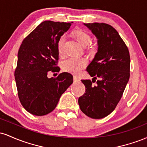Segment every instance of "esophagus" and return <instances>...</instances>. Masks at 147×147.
<instances>
[{"instance_id": "obj_1", "label": "esophagus", "mask_w": 147, "mask_h": 147, "mask_svg": "<svg viewBox=\"0 0 147 147\" xmlns=\"http://www.w3.org/2000/svg\"><path fill=\"white\" fill-rule=\"evenodd\" d=\"M73 80H74V82H78L79 79H77V77H75V76H74V77H73Z\"/></svg>"}]
</instances>
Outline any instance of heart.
<instances>
[{
	"mask_svg": "<svg viewBox=\"0 0 147 147\" xmlns=\"http://www.w3.org/2000/svg\"><path fill=\"white\" fill-rule=\"evenodd\" d=\"M72 35L75 38L82 46H86L91 42L90 35L82 30H76L73 32ZM65 42V36H61L57 43V50L59 55L63 54V44ZM86 61L82 57H72L65 60L62 63V68L65 72L73 75H78L86 65Z\"/></svg>",
	"mask_w": 147,
	"mask_h": 147,
	"instance_id": "b5f03b06",
	"label": "heart"
}]
</instances>
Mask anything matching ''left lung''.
Returning a JSON list of instances; mask_svg holds the SVG:
<instances>
[{
  "mask_svg": "<svg viewBox=\"0 0 147 147\" xmlns=\"http://www.w3.org/2000/svg\"><path fill=\"white\" fill-rule=\"evenodd\" d=\"M95 35L98 51L87 67L90 79L82 80L85 93L78 103L84 114L102 119L115 110L123 95L130 77L129 49L117 31L104 23H84ZM98 78L96 85L92 84Z\"/></svg>",
  "mask_w": 147,
  "mask_h": 147,
  "instance_id": "obj_1",
  "label": "left lung"
}]
</instances>
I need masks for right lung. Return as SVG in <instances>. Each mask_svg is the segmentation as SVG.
<instances>
[{
  "mask_svg": "<svg viewBox=\"0 0 147 147\" xmlns=\"http://www.w3.org/2000/svg\"><path fill=\"white\" fill-rule=\"evenodd\" d=\"M72 23L45 21L30 33L18 52L14 76L22 106L37 116L50 113L56 108L62 94L73 82L68 72L48 78V71L59 72V39Z\"/></svg>",
  "mask_w": 147,
  "mask_h": 147,
  "instance_id": "add662e5",
  "label": "right lung"
}]
</instances>
